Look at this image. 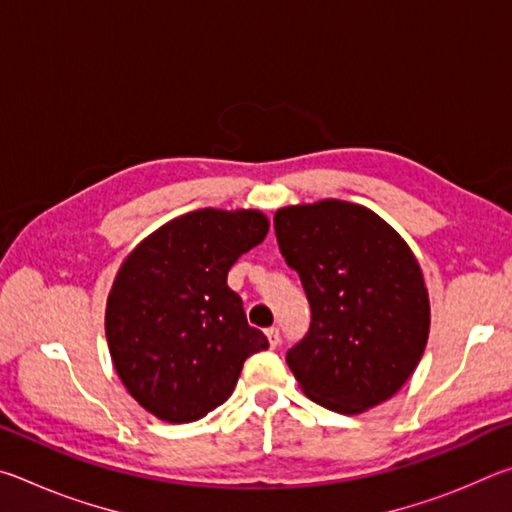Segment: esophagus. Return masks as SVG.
Listing matches in <instances>:
<instances>
[{
    "mask_svg": "<svg viewBox=\"0 0 512 512\" xmlns=\"http://www.w3.org/2000/svg\"><path fill=\"white\" fill-rule=\"evenodd\" d=\"M266 339H268V345H271V348H277V343H280V329L268 327L266 329Z\"/></svg>",
    "mask_w": 512,
    "mask_h": 512,
    "instance_id": "34e87169",
    "label": "esophagus"
}]
</instances>
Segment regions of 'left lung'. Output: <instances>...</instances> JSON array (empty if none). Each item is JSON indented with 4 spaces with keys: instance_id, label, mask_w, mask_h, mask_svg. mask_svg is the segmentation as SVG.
<instances>
[{
    "instance_id": "1",
    "label": "left lung",
    "mask_w": 512,
    "mask_h": 512,
    "mask_svg": "<svg viewBox=\"0 0 512 512\" xmlns=\"http://www.w3.org/2000/svg\"><path fill=\"white\" fill-rule=\"evenodd\" d=\"M277 244L305 287L311 325L287 352L309 400L357 415L391 400L427 348L422 268L368 207L325 198L275 212Z\"/></svg>"
}]
</instances>
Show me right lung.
Segmentation results:
<instances>
[{
	"label": "right lung",
	"mask_w": 512,
	"mask_h": 512,
	"mask_svg": "<svg viewBox=\"0 0 512 512\" xmlns=\"http://www.w3.org/2000/svg\"><path fill=\"white\" fill-rule=\"evenodd\" d=\"M259 210L187 212L144 237L121 262L106 302V339L121 384L158 420L205 418L232 395L250 354L268 348L228 287L259 246Z\"/></svg>",
	"instance_id": "add662e5"
}]
</instances>
